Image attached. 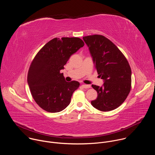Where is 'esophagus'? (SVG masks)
Wrapping results in <instances>:
<instances>
[{
  "instance_id": "esophagus-1",
  "label": "esophagus",
  "mask_w": 155,
  "mask_h": 155,
  "mask_svg": "<svg viewBox=\"0 0 155 155\" xmlns=\"http://www.w3.org/2000/svg\"><path fill=\"white\" fill-rule=\"evenodd\" d=\"M83 87L85 88V89H87V88H90L91 87V86L90 84H82Z\"/></svg>"
}]
</instances>
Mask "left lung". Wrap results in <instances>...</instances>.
I'll return each instance as SVG.
<instances>
[{
	"instance_id": "8db88e82",
	"label": "left lung",
	"mask_w": 155,
	"mask_h": 155,
	"mask_svg": "<svg viewBox=\"0 0 155 155\" xmlns=\"http://www.w3.org/2000/svg\"><path fill=\"white\" fill-rule=\"evenodd\" d=\"M83 39L89 48L97 74L104 82L102 86L92 84L97 97L91 103L101 111H111L124 102L130 91V65L118 47L105 37L93 35Z\"/></svg>"
}]
</instances>
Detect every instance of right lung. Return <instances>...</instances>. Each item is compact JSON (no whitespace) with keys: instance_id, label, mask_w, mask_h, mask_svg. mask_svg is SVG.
I'll return each instance as SVG.
<instances>
[{"instance_id":"add662e5","label":"right lung","mask_w":155,"mask_h":155,"mask_svg":"<svg viewBox=\"0 0 155 155\" xmlns=\"http://www.w3.org/2000/svg\"><path fill=\"white\" fill-rule=\"evenodd\" d=\"M84 45L78 37L54 38L44 45L33 59L28 83L35 102L47 112L56 113L67 107L79 82L65 80L64 69L70 57Z\"/></svg>"}]
</instances>
